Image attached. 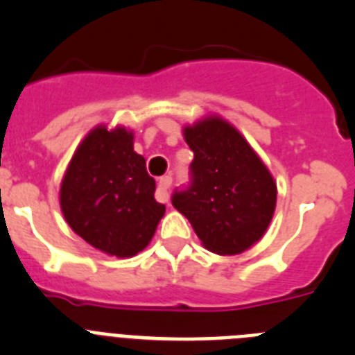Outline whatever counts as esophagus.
<instances>
[{
	"instance_id": "34e87169",
	"label": "esophagus",
	"mask_w": 355,
	"mask_h": 355,
	"mask_svg": "<svg viewBox=\"0 0 355 355\" xmlns=\"http://www.w3.org/2000/svg\"><path fill=\"white\" fill-rule=\"evenodd\" d=\"M172 184V175H163L158 181V199L163 200V202H168L171 200V192L168 188Z\"/></svg>"
}]
</instances>
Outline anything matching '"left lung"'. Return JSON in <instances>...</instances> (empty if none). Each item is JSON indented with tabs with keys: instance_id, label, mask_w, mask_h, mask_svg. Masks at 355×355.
<instances>
[{
	"instance_id": "8db88e82",
	"label": "left lung",
	"mask_w": 355,
	"mask_h": 355,
	"mask_svg": "<svg viewBox=\"0 0 355 355\" xmlns=\"http://www.w3.org/2000/svg\"><path fill=\"white\" fill-rule=\"evenodd\" d=\"M183 135L193 150L192 183L174 192L172 206L211 252L234 256L250 249L275 211L270 171L240 131L216 115L187 126Z\"/></svg>"
}]
</instances>
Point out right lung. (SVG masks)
<instances>
[{"instance_id":"add662e5","label":"right lung","mask_w":355,"mask_h":355,"mask_svg":"<svg viewBox=\"0 0 355 355\" xmlns=\"http://www.w3.org/2000/svg\"><path fill=\"white\" fill-rule=\"evenodd\" d=\"M126 128L97 126L78 146L60 187V208L78 236L97 250L131 258L149 245L165 206Z\"/></svg>"}]
</instances>
